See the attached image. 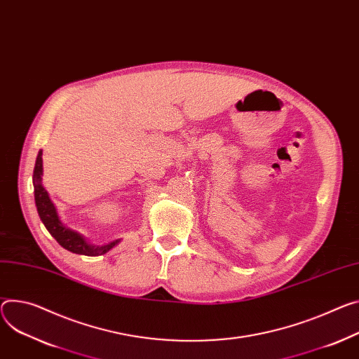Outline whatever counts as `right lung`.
Masks as SVG:
<instances>
[{
  "label": "right lung",
  "mask_w": 359,
  "mask_h": 359,
  "mask_svg": "<svg viewBox=\"0 0 359 359\" xmlns=\"http://www.w3.org/2000/svg\"><path fill=\"white\" fill-rule=\"evenodd\" d=\"M43 151L40 150L37 160H36V166H34V175H32V184H34V199H36V206L39 216L44 226L47 227V231L50 235L64 248L73 253L79 255H86V256H100L107 253L111 248H114L120 239H116L107 245L103 246H97L88 243L80 233L69 229V227L64 226L58 217V213L55 210L54 203L51 202L47 190L44 189L41 183V176H43Z\"/></svg>",
  "instance_id": "add662e5"
}]
</instances>
